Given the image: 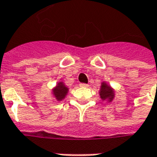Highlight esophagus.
Returning a JSON list of instances; mask_svg holds the SVG:
<instances>
[{
    "instance_id": "1",
    "label": "esophagus",
    "mask_w": 157,
    "mask_h": 157,
    "mask_svg": "<svg viewBox=\"0 0 157 157\" xmlns=\"http://www.w3.org/2000/svg\"><path fill=\"white\" fill-rule=\"evenodd\" d=\"M79 85H80L81 87H88V86H89L87 84H85V83H81Z\"/></svg>"
}]
</instances>
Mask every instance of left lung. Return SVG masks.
I'll return each mask as SVG.
<instances>
[{"instance_id": "8db88e82", "label": "left lung", "mask_w": 157, "mask_h": 157, "mask_svg": "<svg viewBox=\"0 0 157 157\" xmlns=\"http://www.w3.org/2000/svg\"><path fill=\"white\" fill-rule=\"evenodd\" d=\"M100 96L102 100H109L111 101L113 98V90L111 89V87L105 84L102 83L101 86V90H100Z\"/></svg>"}]
</instances>
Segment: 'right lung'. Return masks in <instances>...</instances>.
Returning a JSON list of instances; mask_svg holds the SVG:
<instances>
[{
  "label": "right lung",
  "instance_id": "add662e5",
  "mask_svg": "<svg viewBox=\"0 0 157 157\" xmlns=\"http://www.w3.org/2000/svg\"><path fill=\"white\" fill-rule=\"evenodd\" d=\"M67 91L68 89L65 86L64 84L60 82V83L58 84V85L56 86V89L54 90V95H55V97H56V99H57L58 101H60V100H62V99L66 97Z\"/></svg>",
  "mask_w": 157,
  "mask_h": 157
}]
</instances>
